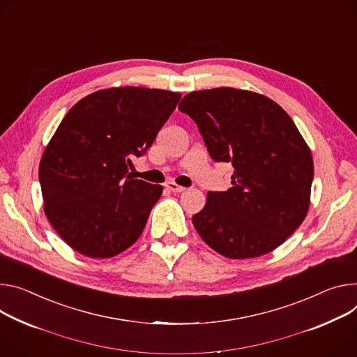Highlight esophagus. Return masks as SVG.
I'll list each match as a JSON object with an SVG mask.
<instances>
[{
  "label": "esophagus",
  "mask_w": 357,
  "mask_h": 357,
  "mask_svg": "<svg viewBox=\"0 0 357 357\" xmlns=\"http://www.w3.org/2000/svg\"><path fill=\"white\" fill-rule=\"evenodd\" d=\"M165 186H167V189H168V190H171V192H176V193H179V192H183V190H185V188H183V186H181V185L175 183V182H169V183H167Z\"/></svg>",
  "instance_id": "esophagus-1"
}]
</instances>
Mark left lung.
<instances>
[{"label":"left lung","instance_id":"left-lung-1","mask_svg":"<svg viewBox=\"0 0 357 357\" xmlns=\"http://www.w3.org/2000/svg\"><path fill=\"white\" fill-rule=\"evenodd\" d=\"M179 111L195 121L211 158L235 169L232 188L208 192L192 216L199 236L229 259L280 246L310 205L313 159L295 122L268 96L229 86L190 92Z\"/></svg>","mask_w":357,"mask_h":357}]
</instances>
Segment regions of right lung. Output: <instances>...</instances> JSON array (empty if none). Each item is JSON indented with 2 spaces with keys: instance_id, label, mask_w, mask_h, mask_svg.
Instances as JSON below:
<instances>
[{
  "instance_id": "right-lung-1",
  "label": "right lung",
  "mask_w": 357,
  "mask_h": 357,
  "mask_svg": "<svg viewBox=\"0 0 357 357\" xmlns=\"http://www.w3.org/2000/svg\"><path fill=\"white\" fill-rule=\"evenodd\" d=\"M181 93L139 86L96 91L63 116L40 162L44 212L78 253L104 259L132 246L160 185L132 179L129 167L153 144Z\"/></svg>"
}]
</instances>
